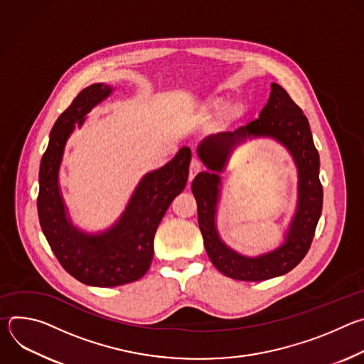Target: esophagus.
<instances>
[{
	"instance_id": "obj_1",
	"label": "esophagus",
	"mask_w": 364,
	"mask_h": 364,
	"mask_svg": "<svg viewBox=\"0 0 364 364\" xmlns=\"http://www.w3.org/2000/svg\"><path fill=\"white\" fill-rule=\"evenodd\" d=\"M203 170V167H201V164H200V161L198 160H196V159H193L191 160V164H190V173H188V180L191 181L200 171Z\"/></svg>"
}]
</instances>
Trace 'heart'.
<instances>
[{
  "label": "heart",
  "mask_w": 364,
  "mask_h": 364,
  "mask_svg": "<svg viewBox=\"0 0 364 364\" xmlns=\"http://www.w3.org/2000/svg\"><path fill=\"white\" fill-rule=\"evenodd\" d=\"M210 108L215 111H223L225 108H228V102L226 100H215L210 103Z\"/></svg>",
  "instance_id": "1"
}]
</instances>
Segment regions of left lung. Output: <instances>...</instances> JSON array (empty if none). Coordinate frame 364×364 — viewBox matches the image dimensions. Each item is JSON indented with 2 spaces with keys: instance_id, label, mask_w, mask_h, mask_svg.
Returning <instances> with one entry per match:
<instances>
[{
  "instance_id": "obj_1",
  "label": "left lung",
  "mask_w": 364,
  "mask_h": 364,
  "mask_svg": "<svg viewBox=\"0 0 364 364\" xmlns=\"http://www.w3.org/2000/svg\"><path fill=\"white\" fill-rule=\"evenodd\" d=\"M256 137H271L281 143L297 167V207L277 250L246 257L228 247L217 230V209L223 172L232 151ZM197 155L207 171L198 173L191 191L197 201V218L204 247L212 264L223 275L237 281H267L292 271L306 255L323 210V186L320 183V155L313 141L309 124L301 108L278 83L271 85V95L259 118L232 132L205 136L197 146Z\"/></svg>"
}]
</instances>
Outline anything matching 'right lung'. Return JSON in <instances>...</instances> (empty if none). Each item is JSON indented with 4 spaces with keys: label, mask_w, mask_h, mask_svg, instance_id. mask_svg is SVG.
<instances>
[{
    "label": "right lung",
    "mask_w": 364,
    "mask_h": 364,
    "mask_svg": "<svg viewBox=\"0 0 364 364\" xmlns=\"http://www.w3.org/2000/svg\"><path fill=\"white\" fill-rule=\"evenodd\" d=\"M114 87L93 83L85 87L51 128L40 163L37 212L41 230L60 265L77 281L112 288L142 278L154 255V236L171 201L184 190L191 149L183 146L159 170L146 173L135 187L125 210L108 229L89 233L73 225L65 204L59 171L66 142L86 115Z\"/></svg>",
    "instance_id": "add662e5"
}]
</instances>
